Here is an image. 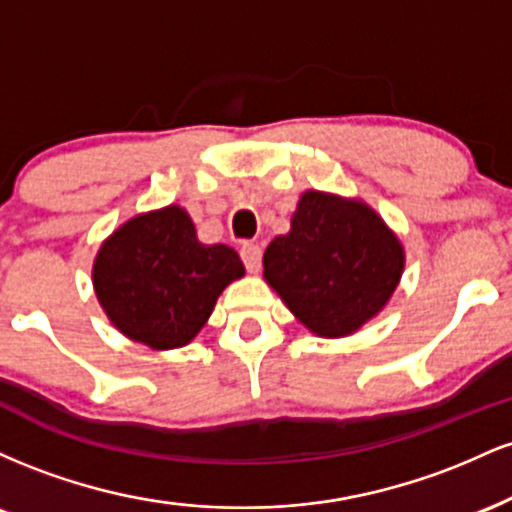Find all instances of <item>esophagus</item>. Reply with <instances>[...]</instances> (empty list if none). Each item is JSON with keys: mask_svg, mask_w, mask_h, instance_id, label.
Segmentation results:
<instances>
[{"mask_svg": "<svg viewBox=\"0 0 512 512\" xmlns=\"http://www.w3.org/2000/svg\"><path fill=\"white\" fill-rule=\"evenodd\" d=\"M240 257H243V264L248 272H260L262 264V248L257 243H243L240 245Z\"/></svg>", "mask_w": 512, "mask_h": 512, "instance_id": "esophagus-1", "label": "esophagus"}]
</instances>
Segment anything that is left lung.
Segmentation results:
<instances>
[{
  "instance_id": "8db88e82",
  "label": "left lung",
  "mask_w": 512,
  "mask_h": 512,
  "mask_svg": "<svg viewBox=\"0 0 512 512\" xmlns=\"http://www.w3.org/2000/svg\"><path fill=\"white\" fill-rule=\"evenodd\" d=\"M264 279L320 337H344L380 313L404 269V252L361 202L305 192L289 236L264 250Z\"/></svg>"
}]
</instances>
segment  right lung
Listing matches in <instances>:
<instances>
[{
	"label": "right lung",
	"mask_w": 512,
	"mask_h": 512,
	"mask_svg": "<svg viewBox=\"0 0 512 512\" xmlns=\"http://www.w3.org/2000/svg\"><path fill=\"white\" fill-rule=\"evenodd\" d=\"M245 274L228 245H202L187 211L134 216L103 243L93 286L113 325L151 349L185 346L209 320L219 293Z\"/></svg>",
	"instance_id": "add662e5"
}]
</instances>
